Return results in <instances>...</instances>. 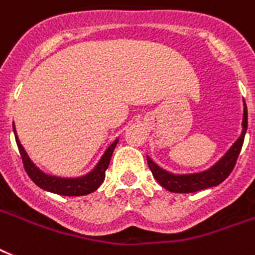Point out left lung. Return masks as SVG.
<instances>
[{"instance_id": "1", "label": "left lung", "mask_w": 255, "mask_h": 255, "mask_svg": "<svg viewBox=\"0 0 255 255\" xmlns=\"http://www.w3.org/2000/svg\"><path fill=\"white\" fill-rule=\"evenodd\" d=\"M246 130H248V109L244 101V116H242V131L238 139L231 146L224 156L220 160L209 167L208 170L193 174H172L170 171L164 170L158 166L154 160L147 156V164L152 172V176L156 182L162 185L163 188L168 189L171 192L176 193H189L196 192L200 189L215 187L223 183L231 175L232 170L236 166L237 158L241 151L244 139H245Z\"/></svg>"}]
</instances>
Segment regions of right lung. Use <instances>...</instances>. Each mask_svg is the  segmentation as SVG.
<instances>
[{"instance_id": "obj_1", "label": "right lung", "mask_w": 255, "mask_h": 255, "mask_svg": "<svg viewBox=\"0 0 255 255\" xmlns=\"http://www.w3.org/2000/svg\"><path fill=\"white\" fill-rule=\"evenodd\" d=\"M13 131L15 135V142H17L18 150L23 160L24 170L27 172L32 182L35 183L38 187H40L44 191L48 192L58 193L62 196H83V195H88L92 193L93 191L99 188L101 183L105 179V171H107L109 162H111L112 154L115 151L116 144L118 142V138L105 150L103 156L100 158L97 164L95 166L92 171H89L88 174L83 175V176H77V178H62V176H54V175H48L39 170V167L35 166V163L30 159L27 152L21 144L18 139L17 131H15V126L13 122Z\"/></svg>"}]
</instances>
